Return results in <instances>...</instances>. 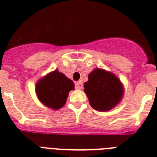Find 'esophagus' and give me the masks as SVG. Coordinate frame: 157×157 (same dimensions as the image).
<instances>
[{
    "mask_svg": "<svg viewBox=\"0 0 157 157\" xmlns=\"http://www.w3.org/2000/svg\"><path fill=\"white\" fill-rule=\"evenodd\" d=\"M75 87H76V90H81V89L83 88V84H82L81 81H77L75 84Z\"/></svg>",
    "mask_w": 157,
    "mask_h": 157,
    "instance_id": "esophagus-1",
    "label": "esophagus"
}]
</instances>
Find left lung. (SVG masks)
I'll return each instance as SVG.
<instances>
[{"mask_svg":"<svg viewBox=\"0 0 157 157\" xmlns=\"http://www.w3.org/2000/svg\"><path fill=\"white\" fill-rule=\"evenodd\" d=\"M84 91L91 107L97 111H109L119 103L123 94L121 83L111 72L95 69L88 76Z\"/></svg>","mask_w":157,"mask_h":157,"instance_id":"obj_1","label":"left lung"}]
</instances>
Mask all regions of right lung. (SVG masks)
Masks as SVG:
<instances>
[{"label":"right lung","mask_w":157,"mask_h":157,"mask_svg":"<svg viewBox=\"0 0 157 157\" xmlns=\"http://www.w3.org/2000/svg\"><path fill=\"white\" fill-rule=\"evenodd\" d=\"M71 90H74L72 81L58 70L40 79L36 86V92L40 102L53 109L63 107Z\"/></svg>","instance_id":"add662e5"}]
</instances>
